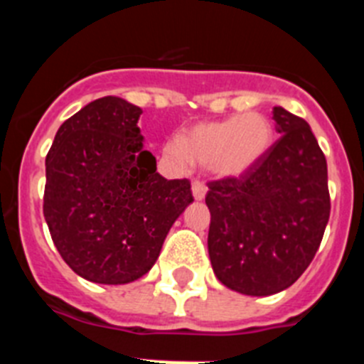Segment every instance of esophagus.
<instances>
[{
	"label": "esophagus",
	"instance_id": "obj_1",
	"mask_svg": "<svg viewBox=\"0 0 364 364\" xmlns=\"http://www.w3.org/2000/svg\"><path fill=\"white\" fill-rule=\"evenodd\" d=\"M191 191L195 200H202V198L205 197V193H208V188H205V184L204 182H200V180H193Z\"/></svg>",
	"mask_w": 364,
	"mask_h": 364
}]
</instances>
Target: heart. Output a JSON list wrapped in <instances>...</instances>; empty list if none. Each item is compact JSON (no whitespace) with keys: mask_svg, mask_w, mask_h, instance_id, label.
<instances>
[{"mask_svg":"<svg viewBox=\"0 0 364 364\" xmlns=\"http://www.w3.org/2000/svg\"><path fill=\"white\" fill-rule=\"evenodd\" d=\"M273 144V124L262 112L215 122H200L186 131L180 140H169L164 154L176 167L200 164L217 178H240L268 154Z\"/></svg>","mask_w":364,"mask_h":364,"instance_id":"obj_1","label":"heart"}]
</instances>
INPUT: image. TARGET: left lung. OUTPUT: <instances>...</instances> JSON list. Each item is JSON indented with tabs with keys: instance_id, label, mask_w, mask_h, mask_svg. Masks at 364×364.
<instances>
[{
	"instance_id": "8db88e82",
	"label": "left lung",
	"mask_w": 364,
	"mask_h": 364,
	"mask_svg": "<svg viewBox=\"0 0 364 364\" xmlns=\"http://www.w3.org/2000/svg\"><path fill=\"white\" fill-rule=\"evenodd\" d=\"M281 134L240 178L210 182L208 252L218 281L253 297L290 288L310 266L330 218L326 159L306 120L273 107Z\"/></svg>"
}]
</instances>
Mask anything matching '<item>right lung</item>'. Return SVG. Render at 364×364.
I'll return each mask as SVG.
<instances>
[{"instance_id": "right-lung-1", "label": "right lung", "mask_w": 364, "mask_h": 364, "mask_svg": "<svg viewBox=\"0 0 364 364\" xmlns=\"http://www.w3.org/2000/svg\"><path fill=\"white\" fill-rule=\"evenodd\" d=\"M142 109L104 96L63 122L45 159L43 215L69 268L98 284H127L156 262L193 202L189 180H167L144 149Z\"/></svg>"}]
</instances>
